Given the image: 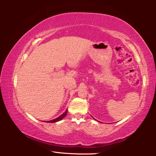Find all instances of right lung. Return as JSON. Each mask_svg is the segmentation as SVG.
Masks as SVG:
<instances>
[{
  "label": "right lung",
  "mask_w": 156,
  "mask_h": 156,
  "mask_svg": "<svg viewBox=\"0 0 156 156\" xmlns=\"http://www.w3.org/2000/svg\"><path fill=\"white\" fill-rule=\"evenodd\" d=\"M67 109L66 110L65 112L64 113H63L61 115H60L59 117L56 118V119H54V120H49V121H47V122H51V123H52V122H58V121L61 120L63 118H65V116L66 115H67Z\"/></svg>",
  "instance_id": "obj_1"
}]
</instances>
